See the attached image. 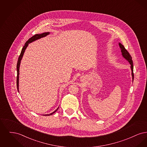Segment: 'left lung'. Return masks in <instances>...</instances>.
Masks as SVG:
<instances>
[{
    "label": "left lung",
    "instance_id": "1",
    "mask_svg": "<svg viewBox=\"0 0 147 147\" xmlns=\"http://www.w3.org/2000/svg\"><path fill=\"white\" fill-rule=\"evenodd\" d=\"M119 46L120 47V49H121V53H122V56L131 64V71H132V81L133 82L134 74H133V61H132V57L129 55L128 52L126 50V49L124 47V46L121 43H119Z\"/></svg>",
    "mask_w": 147,
    "mask_h": 147
}]
</instances>
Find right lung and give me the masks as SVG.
<instances>
[{
    "instance_id": "1",
    "label": "right lung",
    "mask_w": 147,
    "mask_h": 147,
    "mask_svg": "<svg viewBox=\"0 0 147 147\" xmlns=\"http://www.w3.org/2000/svg\"><path fill=\"white\" fill-rule=\"evenodd\" d=\"M50 34V32H44V33H42L41 34H36V35L33 36L32 37H31L30 38H29L28 40V41H27L25 43L24 46L23 47L22 49L21 50V53L19 56V57L18 58V63H17V66H16V69H17V79H16V84H17V89H18V90L19 91V69H20V63H21V59L22 58V57L24 56V52L25 51V49H26V48L28 47V44L31 43V42H34L36 40H37L41 38L42 37H46V36L49 35ZM59 107L56 109V110L55 111L52 112V113H51L49 114H46V115H43V116H50V115H52V114H53L54 113L58 110Z\"/></svg>"
}]
</instances>
